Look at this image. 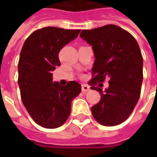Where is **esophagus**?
I'll return each instance as SVG.
<instances>
[{"label":"esophagus","instance_id":"esophagus-1","mask_svg":"<svg viewBox=\"0 0 157 157\" xmlns=\"http://www.w3.org/2000/svg\"><path fill=\"white\" fill-rule=\"evenodd\" d=\"M89 90H90V86L88 85H86V84H83L82 86V92H88Z\"/></svg>","mask_w":157,"mask_h":157}]
</instances>
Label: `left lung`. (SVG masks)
<instances>
[{
	"instance_id": "left-lung-1",
	"label": "left lung",
	"mask_w": 157,
	"mask_h": 157,
	"mask_svg": "<svg viewBox=\"0 0 157 157\" xmlns=\"http://www.w3.org/2000/svg\"><path fill=\"white\" fill-rule=\"evenodd\" d=\"M80 36L92 45L95 56L89 85L101 99L92 107V115L104 126L119 124L131 114L140 96L143 57L138 43L126 30L113 24L82 30ZM106 78L109 86L102 92L96 84Z\"/></svg>"
}]
</instances>
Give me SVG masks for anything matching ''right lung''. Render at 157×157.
I'll return each instance as SVG.
<instances>
[{
    "label": "right lung",
    "instance_id": "1",
    "mask_svg": "<svg viewBox=\"0 0 157 157\" xmlns=\"http://www.w3.org/2000/svg\"><path fill=\"white\" fill-rule=\"evenodd\" d=\"M80 31L46 27L31 33L22 46L18 62L21 98L31 118L44 128L64 124L72 100L82 92V86L74 81L65 86L52 82V71L60 65L59 53Z\"/></svg>",
    "mask_w": 157,
    "mask_h": 157
}]
</instances>
